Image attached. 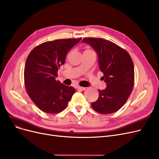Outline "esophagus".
Returning <instances> with one entry per match:
<instances>
[{
    "mask_svg": "<svg viewBox=\"0 0 159 159\" xmlns=\"http://www.w3.org/2000/svg\"><path fill=\"white\" fill-rule=\"evenodd\" d=\"M77 89H78V90H81V91H84V90H85L86 88H85V87H81V86H78V87H77Z\"/></svg>",
    "mask_w": 159,
    "mask_h": 159,
    "instance_id": "obj_1",
    "label": "esophagus"
}]
</instances>
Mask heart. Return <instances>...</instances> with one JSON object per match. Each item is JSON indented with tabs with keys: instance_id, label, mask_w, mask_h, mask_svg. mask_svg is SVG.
Wrapping results in <instances>:
<instances>
[{
	"instance_id": "b5f03b06",
	"label": "heart",
	"mask_w": 159,
	"mask_h": 159,
	"mask_svg": "<svg viewBox=\"0 0 159 159\" xmlns=\"http://www.w3.org/2000/svg\"><path fill=\"white\" fill-rule=\"evenodd\" d=\"M84 52H93V51L90 48H87V49H85V51Z\"/></svg>"
}]
</instances>
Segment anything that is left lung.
Returning a JSON list of instances; mask_svg holds the SVG:
<instances>
[{"label": "left lung", "instance_id": "1", "mask_svg": "<svg viewBox=\"0 0 159 159\" xmlns=\"http://www.w3.org/2000/svg\"><path fill=\"white\" fill-rule=\"evenodd\" d=\"M95 49L98 55L101 78L107 84L98 90V99L91 103L97 112L111 114L127 101L134 85V67L129 53L115 43L101 38L87 37L82 40Z\"/></svg>", "mask_w": 159, "mask_h": 159}]
</instances>
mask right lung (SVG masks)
Listing matches in <instances>:
<instances>
[{"label":"right lung","instance_id":"right-lung-1","mask_svg":"<svg viewBox=\"0 0 159 159\" xmlns=\"http://www.w3.org/2000/svg\"><path fill=\"white\" fill-rule=\"evenodd\" d=\"M81 40L79 38L45 42L35 47L27 57L24 68L26 91L42 111L61 112L75 92L73 87L61 84L56 78L68 52Z\"/></svg>","mask_w":159,"mask_h":159}]
</instances>
